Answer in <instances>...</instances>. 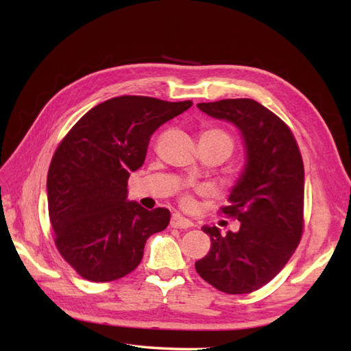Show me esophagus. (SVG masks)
Masks as SVG:
<instances>
[{
  "label": "esophagus",
  "instance_id": "1",
  "mask_svg": "<svg viewBox=\"0 0 351 351\" xmlns=\"http://www.w3.org/2000/svg\"><path fill=\"white\" fill-rule=\"evenodd\" d=\"M170 226L171 228H176V229H189L195 226V223L191 220L182 217L180 214H173L171 215V220H170Z\"/></svg>",
  "mask_w": 351,
  "mask_h": 351
}]
</instances>
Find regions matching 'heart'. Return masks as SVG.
<instances>
[{
  "mask_svg": "<svg viewBox=\"0 0 351 351\" xmlns=\"http://www.w3.org/2000/svg\"><path fill=\"white\" fill-rule=\"evenodd\" d=\"M200 138L217 140V141H221V143H226V145L230 147V151H232V149H234V140L230 138L229 134L225 132V131H221V130H217V128L205 131V132L202 134V137H200ZM184 205L191 206V205H193V199H191L190 196H185V197H184Z\"/></svg>",
  "mask_w": 351,
  "mask_h": 351,
  "instance_id": "1",
  "label": "heart"
}]
</instances>
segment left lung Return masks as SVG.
<instances>
[{
	"label": "left lung",
	"mask_w": 351,
	"mask_h": 351,
	"mask_svg": "<svg viewBox=\"0 0 351 351\" xmlns=\"http://www.w3.org/2000/svg\"><path fill=\"white\" fill-rule=\"evenodd\" d=\"M200 111L234 123L245 147V164L221 208L241 223L211 238L208 255L196 261L200 278L228 294H247L270 282L293 256L303 232L304 169L297 141L287 123L253 99L197 104Z\"/></svg>",
	"instance_id": "1"
}]
</instances>
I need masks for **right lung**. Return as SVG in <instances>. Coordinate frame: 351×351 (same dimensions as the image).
<instances>
[{
  "label": "right lung",
  "instance_id": "obj_1",
  "mask_svg": "<svg viewBox=\"0 0 351 351\" xmlns=\"http://www.w3.org/2000/svg\"><path fill=\"white\" fill-rule=\"evenodd\" d=\"M191 106L117 96L88 110L58 145L47 180L49 220L58 252L84 279L111 282L136 270L147 238L167 228L169 210L130 202L126 187L152 134Z\"/></svg>",
  "mask_w": 351,
  "mask_h": 351
}]
</instances>
